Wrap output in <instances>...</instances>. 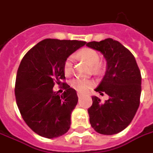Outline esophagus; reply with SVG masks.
Returning a JSON list of instances; mask_svg holds the SVG:
<instances>
[{"instance_id":"34e87169","label":"esophagus","mask_w":153,"mask_h":153,"mask_svg":"<svg viewBox=\"0 0 153 153\" xmlns=\"http://www.w3.org/2000/svg\"><path fill=\"white\" fill-rule=\"evenodd\" d=\"M77 95H78V97H79V98H80L81 97H83V94L82 93H79H79H77Z\"/></svg>"}]
</instances>
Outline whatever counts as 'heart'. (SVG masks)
I'll return each instance as SVG.
<instances>
[{
  "mask_svg": "<svg viewBox=\"0 0 153 153\" xmlns=\"http://www.w3.org/2000/svg\"><path fill=\"white\" fill-rule=\"evenodd\" d=\"M76 56L80 60L88 64L94 74L100 75L105 70V63L100 60L99 53L93 48H83L78 51ZM64 73L66 76H70L73 72V59L72 57H67L63 65ZM93 82L92 80L84 79L80 78H74L70 81V86L78 92H85L90 87L93 86Z\"/></svg>",
  "mask_w": 153,
  "mask_h": 153,
  "instance_id": "heart-1",
  "label": "heart"
}]
</instances>
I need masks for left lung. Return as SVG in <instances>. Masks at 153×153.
Masks as SVG:
<instances>
[{
    "label": "left lung",
    "instance_id": "8db88e82",
    "mask_svg": "<svg viewBox=\"0 0 153 153\" xmlns=\"http://www.w3.org/2000/svg\"><path fill=\"white\" fill-rule=\"evenodd\" d=\"M86 46L101 51L107 70L95 91L110 97L105 102L92 97L88 109L90 124L99 134L111 135L124 130L137 112L141 95V73L134 55L118 41L106 38L90 42Z\"/></svg>",
    "mask_w": 153,
    "mask_h": 153
}]
</instances>
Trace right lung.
<instances>
[{
  "label": "right lung",
  "mask_w": 153,
  "mask_h": 153,
  "mask_svg": "<svg viewBox=\"0 0 153 153\" xmlns=\"http://www.w3.org/2000/svg\"><path fill=\"white\" fill-rule=\"evenodd\" d=\"M85 44L83 41L48 38L32 47L22 59L15 80L16 103L25 123L42 137L56 138L70 129L78 96L65 82L63 65ZM56 83L64 85L61 96L53 91Z\"/></svg>",
  "instance_id": "obj_1"
}]
</instances>
